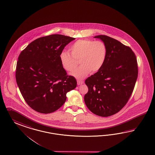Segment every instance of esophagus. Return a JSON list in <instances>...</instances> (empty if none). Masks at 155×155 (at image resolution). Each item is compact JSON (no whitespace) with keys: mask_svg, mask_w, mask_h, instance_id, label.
<instances>
[{"mask_svg":"<svg viewBox=\"0 0 155 155\" xmlns=\"http://www.w3.org/2000/svg\"><path fill=\"white\" fill-rule=\"evenodd\" d=\"M77 83H78V85H81V84L84 83V81H82V80H78L77 81Z\"/></svg>","mask_w":155,"mask_h":155,"instance_id":"obj_1","label":"esophagus"}]
</instances>
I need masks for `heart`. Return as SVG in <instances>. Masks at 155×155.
Segmentation results:
<instances>
[{
  "label": "heart",
  "mask_w": 155,
  "mask_h": 155,
  "mask_svg": "<svg viewBox=\"0 0 155 155\" xmlns=\"http://www.w3.org/2000/svg\"><path fill=\"white\" fill-rule=\"evenodd\" d=\"M71 54L63 51L59 58L62 67L66 71L72 72L78 65L81 66L72 75L78 79H83L91 72L94 74L102 68L107 55V48L101 41L91 39H79L70 46Z\"/></svg>",
  "instance_id": "b5f03b06"
}]
</instances>
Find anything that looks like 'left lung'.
I'll return each instance as SVG.
<instances>
[{"label": "left lung", "mask_w": 155, "mask_h": 155, "mask_svg": "<svg viewBox=\"0 0 155 155\" xmlns=\"http://www.w3.org/2000/svg\"><path fill=\"white\" fill-rule=\"evenodd\" d=\"M94 38L105 43L107 55L102 68L85 80L88 91L84 101L95 115L108 117L119 112L129 100L138 76L137 63L130 47L106 35Z\"/></svg>", "instance_id": "left-lung-1"}]
</instances>
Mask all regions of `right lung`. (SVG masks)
Wrapping results in <instances>:
<instances>
[{"mask_svg": "<svg viewBox=\"0 0 155 155\" xmlns=\"http://www.w3.org/2000/svg\"><path fill=\"white\" fill-rule=\"evenodd\" d=\"M75 38L60 34L39 38L23 50L16 64L15 78L20 92L30 107L41 114L60 108L66 94L77 81L60 63V53Z\"/></svg>", "mask_w": 155, "mask_h": 155, "instance_id": "obj_1", "label": "right lung"}]
</instances>
